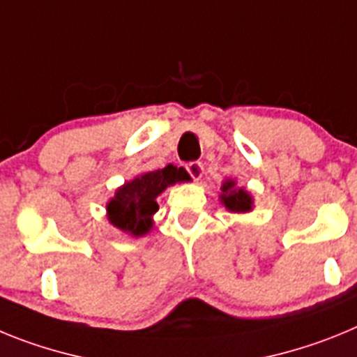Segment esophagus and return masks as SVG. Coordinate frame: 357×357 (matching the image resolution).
<instances>
[{
    "mask_svg": "<svg viewBox=\"0 0 357 357\" xmlns=\"http://www.w3.org/2000/svg\"><path fill=\"white\" fill-rule=\"evenodd\" d=\"M185 168H188L189 175L193 176L195 181H200L202 175H204V166H202V162H198V160H195V162H189Z\"/></svg>",
    "mask_w": 357,
    "mask_h": 357,
    "instance_id": "34e87169",
    "label": "esophagus"
}]
</instances>
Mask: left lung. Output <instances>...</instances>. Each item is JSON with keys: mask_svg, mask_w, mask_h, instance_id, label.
Instances as JSON below:
<instances>
[{"mask_svg": "<svg viewBox=\"0 0 357 357\" xmlns=\"http://www.w3.org/2000/svg\"><path fill=\"white\" fill-rule=\"evenodd\" d=\"M220 191V204L229 213L247 214L254 209V197L245 188H239L234 178H225Z\"/></svg>", "mask_w": 357, "mask_h": 357, "instance_id": "1", "label": "left lung"}]
</instances>
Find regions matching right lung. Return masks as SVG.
<instances>
[{"label":"right lung","instance_id":"right-lung-1","mask_svg":"<svg viewBox=\"0 0 357 357\" xmlns=\"http://www.w3.org/2000/svg\"><path fill=\"white\" fill-rule=\"evenodd\" d=\"M189 181V173L173 164L134 176L132 181L119 185L114 197L107 202V220L125 234L141 238L153 229V214L159 211L157 197L169 185Z\"/></svg>","mask_w":357,"mask_h":357}]
</instances>
